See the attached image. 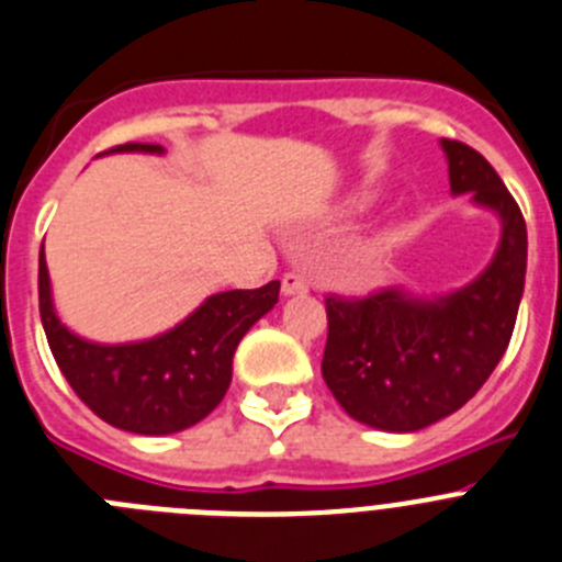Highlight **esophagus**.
<instances>
[{
	"label": "esophagus",
	"instance_id": "esophagus-1",
	"mask_svg": "<svg viewBox=\"0 0 562 562\" xmlns=\"http://www.w3.org/2000/svg\"><path fill=\"white\" fill-rule=\"evenodd\" d=\"M281 292L284 295H304V292H310V281H306L304 272H286L281 278Z\"/></svg>",
	"mask_w": 562,
	"mask_h": 562
}]
</instances>
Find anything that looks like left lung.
I'll list each match as a JSON object with an SVG mask.
<instances>
[{"mask_svg":"<svg viewBox=\"0 0 562 562\" xmlns=\"http://www.w3.org/2000/svg\"><path fill=\"white\" fill-rule=\"evenodd\" d=\"M453 196L470 193L501 220V241L479 278L445 295L382 290L326 297L329 337L321 371L351 419L414 434L456 414L493 374L518 317L526 222L513 193L475 148L441 140Z\"/></svg>","mask_w":562,"mask_h":562,"instance_id":"left-lung-1","label":"left lung"}]
</instances>
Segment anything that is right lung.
<instances>
[{"mask_svg":"<svg viewBox=\"0 0 562 562\" xmlns=\"http://www.w3.org/2000/svg\"><path fill=\"white\" fill-rule=\"evenodd\" d=\"M112 151L162 154L157 143ZM106 151V154H112ZM281 284L216 292L173 329L137 342H92L69 331L53 306L44 250L38 252V312L58 369L81 402L112 428L168 436L205 419L231 389L238 340L278 304Z\"/></svg>","mask_w":562,"mask_h":562,"instance_id":"add662e5","label":"right lung"}]
</instances>
